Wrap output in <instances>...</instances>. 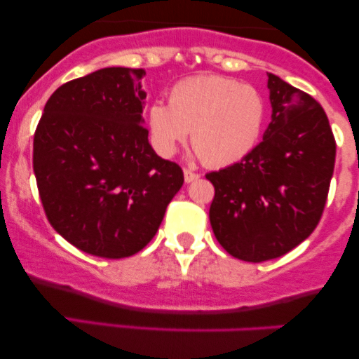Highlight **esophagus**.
<instances>
[{"mask_svg":"<svg viewBox=\"0 0 359 359\" xmlns=\"http://www.w3.org/2000/svg\"><path fill=\"white\" fill-rule=\"evenodd\" d=\"M184 179H185V182L191 184V182H194V180L199 179V174H196V172H192V170H189V168H185V170H184Z\"/></svg>","mask_w":359,"mask_h":359,"instance_id":"34e87169","label":"esophagus"}]
</instances>
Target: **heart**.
Wrapping results in <instances>:
<instances>
[{"label":"heart","mask_w":359,"mask_h":359,"mask_svg":"<svg viewBox=\"0 0 359 359\" xmlns=\"http://www.w3.org/2000/svg\"><path fill=\"white\" fill-rule=\"evenodd\" d=\"M266 102L251 84L222 76H194L172 88L168 104L151 102L148 128L160 156H172L191 131L209 167H228L253 150L265 126Z\"/></svg>","instance_id":"obj_1"}]
</instances>
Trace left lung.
<instances>
[{"instance_id":"left-lung-1","label":"left lung","mask_w":359,"mask_h":359,"mask_svg":"<svg viewBox=\"0 0 359 359\" xmlns=\"http://www.w3.org/2000/svg\"><path fill=\"white\" fill-rule=\"evenodd\" d=\"M271 121L241 162L211 172L216 240L245 262L282 257L319 224L334 172L336 140L323 106L269 74Z\"/></svg>"}]
</instances>
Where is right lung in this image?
Masks as SVG:
<instances>
[{
	"label": "right lung",
	"mask_w": 359,
	"mask_h": 359,
	"mask_svg": "<svg viewBox=\"0 0 359 359\" xmlns=\"http://www.w3.org/2000/svg\"><path fill=\"white\" fill-rule=\"evenodd\" d=\"M143 69L106 67L62 84L34 137L45 216L71 245L118 259L143 250L184 184L143 126Z\"/></svg>",
	"instance_id": "right-lung-1"
}]
</instances>
